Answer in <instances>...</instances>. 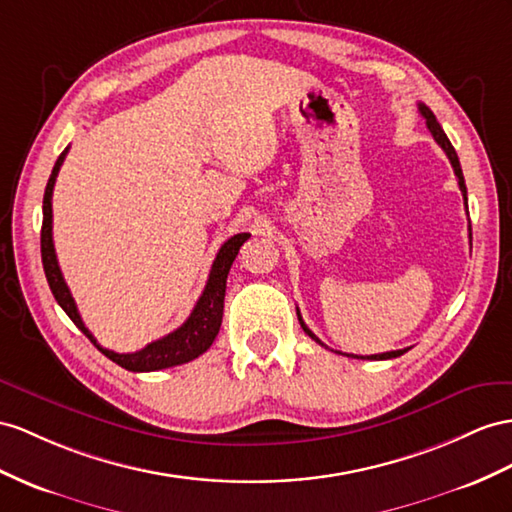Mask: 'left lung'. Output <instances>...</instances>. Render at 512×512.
<instances>
[{"instance_id": "left-lung-1", "label": "left lung", "mask_w": 512, "mask_h": 512, "mask_svg": "<svg viewBox=\"0 0 512 512\" xmlns=\"http://www.w3.org/2000/svg\"><path fill=\"white\" fill-rule=\"evenodd\" d=\"M419 114L424 116L426 119V125H428V129H430V134H432V138L437 140V144L439 147L445 151V155H448V160H450V164H452V168H454V175H456V179H458V188H461V192H463V199H465V205H467V188H465V177H463V170H461V162H458V155H456V151H454V147H452V142L448 140V136H445V131L441 129V125L437 123V116L432 114V110L430 108H426L424 103H419ZM471 229V227H469ZM296 316H298V322H300V326H303V331L311 337V339H316L318 344H322L320 339L313 335L311 331H309V326L303 322V318H300V311H298V307H296ZM324 346V344H322ZM409 350V348H404V350H391V352H383V355H370V357H357V355H346V357H355V359H372V361H383V359H396V357H400V355H404V352ZM339 355H342V352H339Z\"/></svg>"}]
</instances>
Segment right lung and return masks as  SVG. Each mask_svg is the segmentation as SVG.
<instances>
[{"label":"right lung","instance_id":"right-lung-1","mask_svg":"<svg viewBox=\"0 0 512 512\" xmlns=\"http://www.w3.org/2000/svg\"><path fill=\"white\" fill-rule=\"evenodd\" d=\"M67 153H69V147L60 153L56 166L49 175L45 196H43V229H41V257H43L45 277L51 287V294H54V298L58 300V305L73 320L77 329H80L90 342L103 352V355L129 372H155V370L173 368V365L188 363L199 355H203V352L214 344V339L220 331L222 309H225L227 274L231 270L233 259L240 253V246L251 238V235L238 233L220 246V251L212 264V270H209V279L201 298L196 300L190 318L183 322L177 331L168 333L162 339H155V342L147 344L138 352H127V355L103 348L97 344L93 333L86 329L80 311H77L75 300L69 292V285L64 283V277L58 266L56 248H54V235H51V222H54V214H51V196H54L56 177L60 173V166L64 162V157H67Z\"/></svg>","mask_w":512,"mask_h":512}]
</instances>
